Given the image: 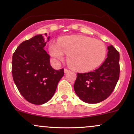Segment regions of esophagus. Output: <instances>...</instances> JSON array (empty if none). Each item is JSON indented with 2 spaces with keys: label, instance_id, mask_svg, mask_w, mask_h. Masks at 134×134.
Wrapping results in <instances>:
<instances>
[{
  "label": "esophagus",
  "instance_id": "1",
  "mask_svg": "<svg viewBox=\"0 0 134 134\" xmlns=\"http://www.w3.org/2000/svg\"><path fill=\"white\" fill-rule=\"evenodd\" d=\"M70 71V70H68V69H64V73L66 74V73H68V72Z\"/></svg>",
  "mask_w": 134,
  "mask_h": 134
}]
</instances>
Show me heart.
Here are the masks:
<instances>
[{
  "label": "heart",
  "mask_w": 134,
  "mask_h": 134,
  "mask_svg": "<svg viewBox=\"0 0 134 134\" xmlns=\"http://www.w3.org/2000/svg\"><path fill=\"white\" fill-rule=\"evenodd\" d=\"M50 55L56 60H62L67 55L68 65L79 72L94 70L102 64L107 55L103 42L82 35H70L58 40L49 46Z\"/></svg>",
  "instance_id": "heart-1"
}]
</instances>
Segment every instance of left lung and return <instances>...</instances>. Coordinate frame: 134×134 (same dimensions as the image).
<instances>
[{
	"mask_svg": "<svg viewBox=\"0 0 134 134\" xmlns=\"http://www.w3.org/2000/svg\"><path fill=\"white\" fill-rule=\"evenodd\" d=\"M107 48V58L99 68L93 72L77 73L74 89L87 103H98L107 99L119 79L120 54L112 45Z\"/></svg>",
	"mask_w": 134,
	"mask_h": 134,
	"instance_id": "obj_1",
	"label": "left lung"
}]
</instances>
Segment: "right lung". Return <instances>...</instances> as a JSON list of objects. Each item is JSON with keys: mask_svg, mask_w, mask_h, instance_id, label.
Returning <instances> with one entry per match:
<instances>
[{"mask_svg": "<svg viewBox=\"0 0 134 134\" xmlns=\"http://www.w3.org/2000/svg\"><path fill=\"white\" fill-rule=\"evenodd\" d=\"M44 35L47 36V34ZM50 36H48L49 41ZM42 35L33 36L19 44L14 53L12 74L21 94L34 104H43L53 97L64 76V69L55 70L50 55L44 50L47 44Z\"/></svg>", "mask_w": 134, "mask_h": 134, "instance_id": "1", "label": "right lung"}]
</instances>
